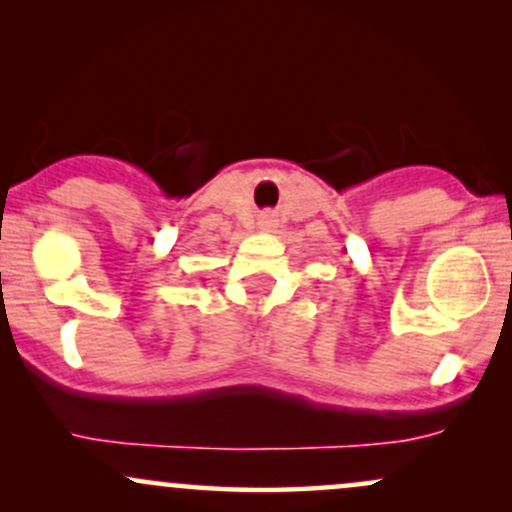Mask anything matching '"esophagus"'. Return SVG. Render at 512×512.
<instances>
[{"label":"esophagus","mask_w":512,"mask_h":512,"mask_svg":"<svg viewBox=\"0 0 512 512\" xmlns=\"http://www.w3.org/2000/svg\"><path fill=\"white\" fill-rule=\"evenodd\" d=\"M276 226H279V219H276L274 214H262V219H260L262 231H274Z\"/></svg>","instance_id":"obj_1"}]
</instances>
